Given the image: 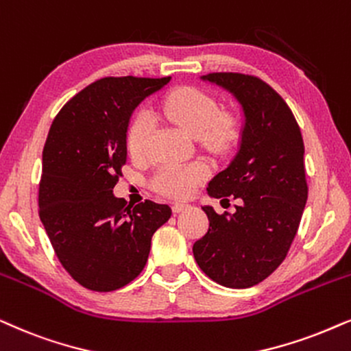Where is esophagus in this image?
<instances>
[{
	"mask_svg": "<svg viewBox=\"0 0 351 351\" xmlns=\"http://www.w3.org/2000/svg\"><path fill=\"white\" fill-rule=\"evenodd\" d=\"M186 208H190V204H186V203H174L172 204V211L176 213H182V211H185Z\"/></svg>",
	"mask_w": 351,
	"mask_h": 351,
	"instance_id": "esophagus-1",
	"label": "esophagus"
}]
</instances>
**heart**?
<instances>
[{"mask_svg":"<svg viewBox=\"0 0 351 351\" xmlns=\"http://www.w3.org/2000/svg\"><path fill=\"white\" fill-rule=\"evenodd\" d=\"M161 114L179 125L211 153H224L240 135V119L234 109L221 108L215 95L197 86H180L162 98ZM153 122L148 112H138L132 119L125 135L127 152L140 156L147 147ZM206 165L192 162H165L154 172L152 185L158 193L172 198H185L206 179Z\"/></svg>","mask_w":351,"mask_h":351,"instance_id":"1","label":"heart"}]
</instances>
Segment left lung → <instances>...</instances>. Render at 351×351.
<instances>
[{
  "instance_id": "obj_1",
  "label": "left lung",
  "mask_w": 351,
  "mask_h": 351,
  "mask_svg": "<svg viewBox=\"0 0 351 351\" xmlns=\"http://www.w3.org/2000/svg\"><path fill=\"white\" fill-rule=\"evenodd\" d=\"M242 103V143L230 166L209 182L215 198L240 199L235 213L204 206L209 229L193 245L199 269L229 289H248L271 276L289 253L308 199L304 145L284 98L259 77L203 75Z\"/></svg>"
}]
</instances>
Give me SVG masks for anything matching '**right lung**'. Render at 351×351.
Here are the masks:
<instances>
[{"instance_id": "obj_1", "label": "right lung", "mask_w": 351, "mask_h": 351, "mask_svg": "<svg viewBox=\"0 0 351 351\" xmlns=\"http://www.w3.org/2000/svg\"><path fill=\"white\" fill-rule=\"evenodd\" d=\"M171 77H104L72 97L54 117L43 148L38 215L72 279L112 292L143 271L152 237L171 217L167 204L129 206L112 189L127 159L134 109Z\"/></svg>"}]
</instances>
